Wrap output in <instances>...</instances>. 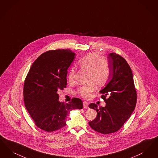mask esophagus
Wrapping results in <instances>:
<instances>
[{
  "mask_svg": "<svg viewBox=\"0 0 158 158\" xmlns=\"http://www.w3.org/2000/svg\"><path fill=\"white\" fill-rule=\"evenodd\" d=\"M83 106H84V108H85V109L89 108V103H87V102H83Z\"/></svg>",
  "mask_w": 158,
  "mask_h": 158,
  "instance_id": "1",
  "label": "esophagus"
}]
</instances>
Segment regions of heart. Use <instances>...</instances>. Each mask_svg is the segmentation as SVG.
<instances>
[{
    "mask_svg": "<svg viewBox=\"0 0 158 158\" xmlns=\"http://www.w3.org/2000/svg\"><path fill=\"white\" fill-rule=\"evenodd\" d=\"M78 67L87 72L86 81L85 85L80 87L77 90V94L87 99L91 96L96 85L102 87L108 82L110 76V65L107 58L104 56H99L96 52L89 53L78 61ZM75 70L71 69L68 74L69 82L74 80Z\"/></svg>",
    "mask_w": 158,
    "mask_h": 158,
    "instance_id": "heart-1",
    "label": "heart"
}]
</instances>
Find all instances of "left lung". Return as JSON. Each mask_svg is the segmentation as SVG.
<instances>
[{"label": "left lung", "instance_id": "left-lung-1", "mask_svg": "<svg viewBox=\"0 0 158 158\" xmlns=\"http://www.w3.org/2000/svg\"><path fill=\"white\" fill-rule=\"evenodd\" d=\"M110 76L112 78L100 93L106 105L98 107L91 103L89 108L97 111V115L89 122L94 131L104 135L120 130L134 111L137 102L135 89L131 67L125 59L116 53L108 56Z\"/></svg>", "mask_w": 158, "mask_h": 158}]
</instances>
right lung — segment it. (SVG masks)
<instances>
[{"label":"right lung","mask_w":158,"mask_h":158,"mask_svg":"<svg viewBox=\"0 0 158 158\" xmlns=\"http://www.w3.org/2000/svg\"><path fill=\"white\" fill-rule=\"evenodd\" d=\"M75 57L69 49L47 51L38 56L29 69L23 85L25 106L35 124L52 132L66 125L71 110L82 109V102L73 98L60 102L57 91L67 86V69Z\"/></svg>","instance_id":"1"}]
</instances>
